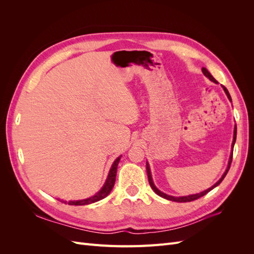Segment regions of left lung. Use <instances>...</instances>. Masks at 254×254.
Listing matches in <instances>:
<instances>
[{
  "instance_id": "1",
  "label": "left lung",
  "mask_w": 254,
  "mask_h": 254,
  "mask_svg": "<svg viewBox=\"0 0 254 254\" xmlns=\"http://www.w3.org/2000/svg\"><path fill=\"white\" fill-rule=\"evenodd\" d=\"M202 73L204 74V76L205 77H207L209 78L211 81H213V82H215V83H218V81L215 79L213 76L211 75V73L206 70L205 67H202ZM222 87V89H224V91L226 92V94H227V96H228V98H229V101L230 102H232V98H231V96H230V94H229V91L227 90V88L226 87H224V86H221ZM235 141H236V125L234 126V132H233V142H232V149H233V147H234V144H235ZM232 157H233V151H231V155H230V158H229V162H228V166H227V170H226V172L224 173V175L221 176V178L214 184V186H212L211 188H209L207 190H203V191H201V193H198V194H193V195H189V196H180V197H175V196H171V195H167V194H165V193H163V191H161L159 189H157L156 188V186H155V183H153V181H152V177H151V173H150V168H149V164H148V162H146V171H147V176H148V181H149V184H150V187H151V189L153 190V191H155V193L157 194V195H159L160 197H162V198H164V199H167V200H172V201H176V202H190V201H193V200H196V199H198V198H200V197H202V196H204L205 194H207L209 193L210 190H212L214 188H216L217 186H219L220 184V182L224 180V178L226 177V175H227V173L229 172V168H230V165H231V162H232Z\"/></svg>"
}]
</instances>
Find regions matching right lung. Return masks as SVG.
I'll list each match as a JSON object with an SVG mask.
<instances>
[{
	"label": "right lung",
	"instance_id": "right-lung-1",
	"mask_svg": "<svg viewBox=\"0 0 254 254\" xmlns=\"http://www.w3.org/2000/svg\"><path fill=\"white\" fill-rule=\"evenodd\" d=\"M121 158H122V156L118 157L117 159L114 160V162L111 165V168H110V171H109L108 177H107L105 184L103 186V188L99 190L94 196H91V197H89L87 199H81V200H71V201L61 200V201L64 202V203L70 204V205H86V204H91V203H94L96 201L102 200V199H104L105 197L108 196L110 194L111 190L114 187L115 177H117V171H118V165H119V162H120Z\"/></svg>",
	"mask_w": 254,
	"mask_h": 254
}]
</instances>
